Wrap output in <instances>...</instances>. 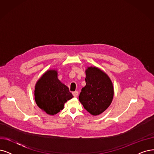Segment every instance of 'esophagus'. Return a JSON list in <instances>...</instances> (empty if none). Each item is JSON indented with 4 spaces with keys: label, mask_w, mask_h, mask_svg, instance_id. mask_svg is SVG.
I'll return each mask as SVG.
<instances>
[{
    "label": "esophagus",
    "mask_w": 154,
    "mask_h": 154,
    "mask_svg": "<svg viewBox=\"0 0 154 154\" xmlns=\"http://www.w3.org/2000/svg\"><path fill=\"white\" fill-rule=\"evenodd\" d=\"M72 94H73L74 97H77V96L78 94H79V92H78V91H74V92L72 93Z\"/></svg>",
    "instance_id": "esophagus-1"
}]
</instances>
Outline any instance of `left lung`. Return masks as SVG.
<instances>
[{
    "instance_id": "1",
    "label": "left lung",
    "mask_w": 154,
    "mask_h": 154,
    "mask_svg": "<svg viewBox=\"0 0 154 154\" xmlns=\"http://www.w3.org/2000/svg\"><path fill=\"white\" fill-rule=\"evenodd\" d=\"M86 75V85L79 94V101L91 114L98 116L112 103L114 93L113 84L107 74L97 67H88Z\"/></svg>"
}]
</instances>
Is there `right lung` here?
<instances>
[{"mask_svg":"<svg viewBox=\"0 0 154 154\" xmlns=\"http://www.w3.org/2000/svg\"><path fill=\"white\" fill-rule=\"evenodd\" d=\"M35 100L37 106L49 115H55L63 109L64 104L73 96L69 89L58 79L55 70L45 72L35 86Z\"/></svg>","mask_w":154,"mask_h":154,"instance_id":"right-lung-1","label":"right lung"}]
</instances>
